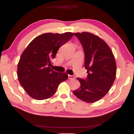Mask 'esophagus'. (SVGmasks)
<instances>
[{
	"label": "esophagus",
	"mask_w": 134,
	"mask_h": 134,
	"mask_svg": "<svg viewBox=\"0 0 134 134\" xmlns=\"http://www.w3.org/2000/svg\"><path fill=\"white\" fill-rule=\"evenodd\" d=\"M74 75H68V78L69 79V80H73V79H74Z\"/></svg>",
	"instance_id": "obj_1"
}]
</instances>
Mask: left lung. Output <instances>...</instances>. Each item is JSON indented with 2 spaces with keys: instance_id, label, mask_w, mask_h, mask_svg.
<instances>
[{
  "instance_id": "left-lung-1",
  "label": "left lung",
  "mask_w": 134,
  "mask_h": 134,
  "mask_svg": "<svg viewBox=\"0 0 134 134\" xmlns=\"http://www.w3.org/2000/svg\"><path fill=\"white\" fill-rule=\"evenodd\" d=\"M85 53L86 79L78 78L80 87L73 91L81 100L94 103L101 99L113 85L116 64L112 51L102 39L92 33H74Z\"/></svg>"
}]
</instances>
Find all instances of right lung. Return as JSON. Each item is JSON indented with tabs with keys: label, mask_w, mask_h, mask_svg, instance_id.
Returning a JSON list of instances; mask_svg holds the SVG:
<instances>
[{
	"label": "right lung",
	"mask_w": 134,
	"mask_h": 134,
	"mask_svg": "<svg viewBox=\"0 0 134 134\" xmlns=\"http://www.w3.org/2000/svg\"><path fill=\"white\" fill-rule=\"evenodd\" d=\"M72 33H44L28 45L20 58L17 76L21 86L31 98L47 99L55 94L68 75L50 68L58 50L72 37Z\"/></svg>",
	"instance_id": "obj_1"
}]
</instances>
